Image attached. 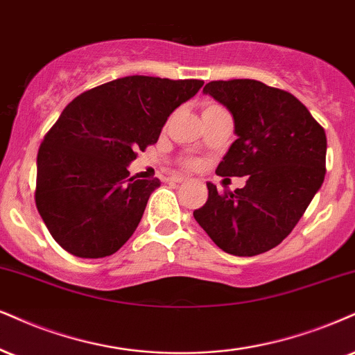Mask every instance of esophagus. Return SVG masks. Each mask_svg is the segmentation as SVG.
Wrapping results in <instances>:
<instances>
[{"label":"esophagus","instance_id":"esophagus-1","mask_svg":"<svg viewBox=\"0 0 355 355\" xmlns=\"http://www.w3.org/2000/svg\"><path fill=\"white\" fill-rule=\"evenodd\" d=\"M168 179H169V181H173V182H184V181H186V178H184V176H179V174H174V176H169Z\"/></svg>","mask_w":355,"mask_h":355}]
</instances>
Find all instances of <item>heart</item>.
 <instances>
[{
    "instance_id": "1",
    "label": "heart",
    "mask_w": 355,
    "mask_h": 355,
    "mask_svg": "<svg viewBox=\"0 0 355 355\" xmlns=\"http://www.w3.org/2000/svg\"><path fill=\"white\" fill-rule=\"evenodd\" d=\"M216 107H217V105H207V107H205L204 110H207V108H216ZM182 164H184L187 169H196V168H199V161H198V159H186Z\"/></svg>"
}]
</instances>
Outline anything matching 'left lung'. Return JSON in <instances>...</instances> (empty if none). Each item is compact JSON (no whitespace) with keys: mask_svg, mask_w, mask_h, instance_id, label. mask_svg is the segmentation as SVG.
Listing matches in <instances>:
<instances>
[{"mask_svg":"<svg viewBox=\"0 0 355 355\" xmlns=\"http://www.w3.org/2000/svg\"><path fill=\"white\" fill-rule=\"evenodd\" d=\"M204 94L229 108L237 135L216 173L248 178L234 192L207 182L194 218L224 252L260 255L291 234L324 181V128L290 92L252 78L209 82Z\"/></svg>","mask_w":355,"mask_h":355,"instance_id":"obj_1","label":"left lung"}]
</instances>
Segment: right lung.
I'll return each mask as SVG.
<instances>
[{
	"label": "right lung",
	"mask_w": 355,
	"mask_h": 355,
	"mask_svg": "<svg viewBox=\"0 0 355 355\" xmlns=\"http://www.w3.org/2000/svg\"><path fill=\"white\" fill-rule=\"evenodd\" d=\"M202 85L130 76L87 90L64 108L39 148L36 205L65 252L103 258L123 247L161 184L130 178L126 168Z\"/></svg>",
	"instance_id": "obj_1"
}]
</instances>
